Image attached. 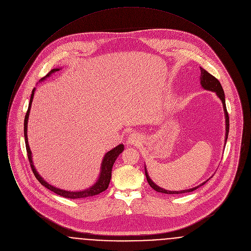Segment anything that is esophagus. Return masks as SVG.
<instances>
[{
	"instance_id": "34e87169",
	"label": "esophagus",
	"mask_w": 251,
	"mask_h": 251,
	"mask_svg": "<svg viewBox=\"0 0 251 251\" xmlns=\"http://www.w3.org/2000/svg\"><path fill=\"white\" fill-rule=\"evenodd\" d=\"M140 140H141V135L137 132L131 133V135L129 136V138H128V142L131 144V145H136V144L140 142Z\"/></svg>"
}]
</instances>
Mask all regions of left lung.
Wrapping results in <instances>:
<instances>
[{"mask_svg":"<svg viewBox=\"0 0 251 251\" xmlns=\"http://www.w3.org/2000/svg\"><path fill=\"white\" fill-rule=\"evenodd\" d=\"M201 84L202 85L203 88L205 89H208V90H211V91H215V93L217 94V96L219 97V99L222 100V103H223V108H224V111H225V117H226V140H225V144L227 142V134H228V130H229V119H228V114H227V107H226V102H225V94H224V90L222 88V85L220 84V82L215 78V76H213L212 74H210L207 71H205L204 69H202L201 67ZM146 173V178L147 180L149 182V184L151 185V187L152 189H154L155 191L159 192V193H164V194H169V195H172V194H183V193H187V192H192L194 190H196L197 188H199L200 186L203 185L204 183H206L209 179H207L206 181H204L203 183H201V185L197 186V187H194L191 189H188V190H182V191H167L165 190L159 186H157L155 183L150 179L147 171L145 172Z\"/></svg>","mask_w":251,"mask_h":251,"instance_id":"1","label":"left lung"}]
</instances>
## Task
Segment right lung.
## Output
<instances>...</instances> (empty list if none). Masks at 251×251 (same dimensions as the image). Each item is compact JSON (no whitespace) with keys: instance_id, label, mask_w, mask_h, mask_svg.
<instances>
[{"instance_id":"obj_1","label":"right lung","mask_w":251,"mask_h":251,"mask_svg":"<svg viewBox=\"0 0 251 251\" xmlns=\"http://www.w3.org/2000/svg\"><path fill=\"white\" fill-rule=\"evenodd\" d=\"M59 71V69H54V70H51L50 72H49L48 74L43 77L41 80H44L46 77H49L51 73L53 72H57ZM34 94H35V88L33 89L32 91V94H31V98H30V102H29V106H28V110L26 112V115H25V118H24V138H25V146H26V151H27V155H28V160H29V163H30V166L31 168L33 170V173L34 175L36 176V179L43 185L45 186L46 188L50 189V191L59 195L61 197H64V198H68V199H83V198H87V197H92V196H95L98 195L101 192L105 191L108 188V185H109V182H110V179H111V173H112V167L113 165L116 161V159L119 157L120 153L123 151L124 150V146L122 144L119 145L118 147L114 148L113 150H111L110 151H108L107 153L104 156L103 160H102V164H101V171H100V178L98 179V181L96 182L95 184L84 190V191L80 192H70L65 191V190H62L59 188H56V187H53L51 186L50 184H49L48 182H46L44 179H42L38 173L36 172L34 165H33V162H32V156H31V151H30V148H29V145H28V139H27V123H28V118H29V113H30V109H31V105H32V101H33V98H34Z\"/></svg>"}]
</instances>
